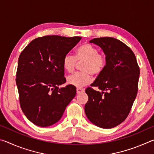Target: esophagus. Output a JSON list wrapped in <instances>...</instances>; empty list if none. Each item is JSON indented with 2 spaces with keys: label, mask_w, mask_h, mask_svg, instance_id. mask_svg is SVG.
Listing matches in <instances>:
<instances>
[{
  "label": "esophagus",
  "mask_w": 154,
  "mask_h": 154,
  "mask_svg": "<svg viewBox=\"0 0 154 154\" xmlns=\"http://www.w3.org/2000/svg\"><path fill=\"white\" fill-rule=\"evenodd\" d=\"M83 92H84V90L82 89V88H77V94H81V93H83Z\"/></svg>",
  "instance_id": "obj_1"
}]
</instances>
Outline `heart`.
<instances>
[{
	"label": "heart",
	"instance_id": "b5f03b06",
	"mask_svg": "<svg viewBox=\"0 0 154 154\" xmlns=\"http://www.w3.org/2000/svg\"><path fill=\"white\" fill-rule=\"evenodd\" d=\"M78 62H84L82 66L83 72H76L67 78L69 84L77 88H82L91 83L92 74L98 75L106 66V58L105 55L99 53L98 49L89 43L78 47L75 56L68 54L62 60V66L68 72H72Z\"/></svg>",
	"mask_w": 154,
	"mask_h": 154
}]
</instances>
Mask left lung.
Masks as SVG:
<instances>
[{"label":"left lung","instance_id":"1","mask_svg":"<svg viewBox=\"0 0 154 154\" xmlns=\"http://www.w3.org/2000/svg\"><path fill=\"white\" fill-rule=\"evenodd\" d=\"M90 43L100 47L106 58V66L91 86L86 88L88 101L85 113L88 119L102 128H112L128 116L136 98L140 74L133 51L112 37L95 38Z\"/></svg>","mask_w":154,"mask_h":154}]
</instances>
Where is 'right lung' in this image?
I'll return each instance as SVG.
<instances>
[{"label":"right lung","instance_id":"obj_1","mask_svg":"<svg viewBox=\"0 0 154 154\" xmlns=\"http://www.w3.org/2000/svg\"><path fill=\"white\" fill-rule=\"evenodd\" d=\"M81 38L44 36L31 41L20 54L16 72L20 106L36 126L56 124L76 95L73 85L58 87L66 81L62 60Z\"/></svg>","mask_w":154,"mask_h":154}]
</instances>
